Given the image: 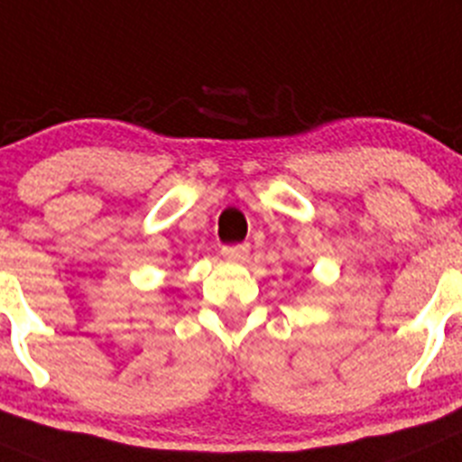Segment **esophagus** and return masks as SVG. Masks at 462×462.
<instances>
[{
  "instance_id": "esophagus-1",
  "label": "esophagus",
  "mask_w": 462,
  "mask_h": 462,
  "mask_svg": "<svg viewBox=\"0 0 462 462\" xmlns=\"http://www.w3.org/2000/svg\"><path fill=\"white\" fill-rule=\"evenodd\" d=\"M248 251H251V246H248V244H232V246H223L221 253L226 260L241 262V260H246Z\"/></svg>"
}]
</instances>
